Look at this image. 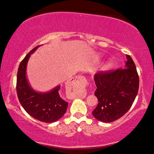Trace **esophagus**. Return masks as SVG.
Returning <instances> with one entry per match:
<instances>
[{"label": "esophagus", "instance_id": "obj_1", "mask_svg": "<svg viewBox=\"0 0 154 154\" xmlns=\"http://www.w3.org/2000/svg\"><path fill=\"white\" fill-rule=\"evenodd\" d=\"M72 84L79 85V86L85 87L87 84V81L86 77L82 76V75H77L75 77L73 78V79L71 81Z\"/></svg>", "mask_w": 154, "mask_h": 154}]
</instances>
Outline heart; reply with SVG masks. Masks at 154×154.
Returning a JSON list of instances; mask_svg holds the SVG:
<instances>
[{"label":"heart","instance_id":"heart-1","mask_svg":"<svg viewBox=\"0 0 154 154\" xmlns=\"http://www.w3.org/2000/svg\"><path fill=\"white\" fill-rule=\"evenodd\" d=\"M111 66V63H108L106 65V66H105V68H106V69H108V68H109Z\"/></svg>","mask_w":154,"mask_h":154}]
</instances>
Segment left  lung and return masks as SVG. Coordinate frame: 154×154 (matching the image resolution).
<instances>
[{
    "label": "left lung",
    "instance_id": "1",
    "mask_svg": "<svg viewBox=\"0 0 154 154\" xmlns=\"http://www.w3.org/2000/svg\"><path fill=\"white\" fill-rule=\"evenodd\" d=\"M127 59L124 68L101 71L94 76L97 87L95 95L99 103L93 115L99 121L111 122L120 118L136 99L139 88L138 74L131 57L127 54Z\"/></svg>",
    "mask_w": 154,
    "mask_h": 154
}]
</instances>
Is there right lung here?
Returning a JSON list of instances; mask_svg holds the SVG:
<instances>
[{
	"instance_id": "right-lung-1",
	"label": "right lung",
	"mask_w": 154,
	"mask_h": 154,
	"mask_svg": "<svg viewBox=\"0 0 154 154\" xmlns=\"http://www.w3.org/2000/svg\"><path fill=\"white\" fill-rule=\"evenodd\" d=\"M38 46L32 50L19 64L17 79V95L21 106L32 118L43 122H54L65 114L68 104L59 95L61 86H57L48 93H38L31 88L26 77L27 61Z\"/></svg>"
}]
</instances>
